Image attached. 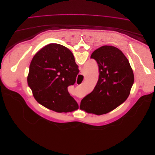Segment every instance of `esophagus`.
I'll return each mask as SVG.
<instances>
[{
  "mask_svg": "<svg viewBox=\"0 0 155 155\" xmlns=\"http://www.w3.org/2000/svg\"><path fill=\"white\" fill-rule=\"evenodd\" d=\"M78 104H79V105H80V101H78Z\"/></svg>",
  "mask_w": 155,
  "mask_h": 155,
  "instance_id": "esophagus-1",
  "label": "esophagus"
}]
</instances>
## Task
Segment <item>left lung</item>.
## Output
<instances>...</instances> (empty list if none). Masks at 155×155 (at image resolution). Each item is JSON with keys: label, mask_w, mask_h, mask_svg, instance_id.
Returning a JSON list of instances; mask_svg holds the SVG:
<instances>
[{"label": "left lung", "mask_w": 155, "mask_h": 155, "mask_svg": "<svg viewBox=\"0 0 155 155\" xmlns=\"http://www.w3.org/2000/svg\"><path fill=\"white\" fill-rule=\"evenodd\" d=\"M91 58L98 64L99 78L93 91L81 101L80 108L87 113L105 114L127 98L134 83V73L126 57L115 47H101Z\"/></svg>", "instance_id": "obj_1"}]
</instances>
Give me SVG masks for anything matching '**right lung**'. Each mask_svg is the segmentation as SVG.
I'll list each match as a JSON object with an SVG mask.
<instances>
[{
	"mask_svg": "<svg viewBox=\"0 0 155 155\" xmlns=\"http://www.w3.org/2000/svg\"><path fill=\"white\" fill-rule=\"evenodd\" d=\"M79 72L72 53L65 47L50 43L35 54L29 65L28 84L36 101L57 112L79 108L68 92Z\"/></svg>",
	"mask_w": 155,
	"mask_h": 155,
	"instance_id": "obj_1",
	"label": "right lung"
}]
</instances>
